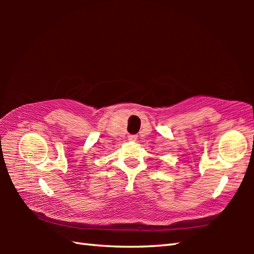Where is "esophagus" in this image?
<instances>
[{
    "label": "esophagus",
    "instance_id": "34e87169",
    "mask_svg": "<svg viewBox=\"0 0 254 254\" xmlns=\"http://www.w3.org/2000/svg\"><path fill=\"white\" fill-rule=\"evenodd\" d=\"M128 140H130V141H135L136 140V135H128Z\"/></svg>",
    "mask_w": 254,
    "mask_h": 254
}]
</instances>
